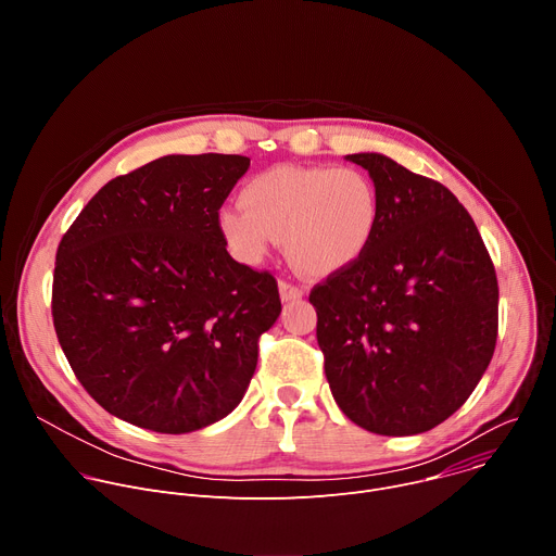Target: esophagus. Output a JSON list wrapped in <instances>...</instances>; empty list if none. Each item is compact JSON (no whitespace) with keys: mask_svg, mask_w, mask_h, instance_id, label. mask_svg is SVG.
Segmentation results:
<instances>
[{"mask_svg":"<svg viewBox=\"0 0 556 556\" xmlns=\"http://www.w3.org/2000/svg\"><path fill=\"white\" fill-rule=\"evenodd\" d=\"M279 296L281 301H294L303 296V288L290 283V281H279Z\"/></svg>","mask_w":556,"mask_h":556,"instance_id":"obj_1","label":"esophagus"}]
</instances>
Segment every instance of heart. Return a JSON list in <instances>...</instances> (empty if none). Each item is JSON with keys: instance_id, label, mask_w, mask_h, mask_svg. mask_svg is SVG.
I'll use <instances>...</instances> for the list:
<instances>
[{"instance_id": "heart-1", "label": "heart", "mask_w": 556, "mask_h": 556, "mask_svg": "<svg viewBox=\"0 0 556 556\" xmlns=\"http://www.w3.org/2000/svg\"><path fill=\"white\" fill-rule=\"evenodd\" d=\"M242 208H224L219 230L242 264H260L273 242L305 275L332 277L369 251L380 198L358 167L279 165L253 176L240 191Z\"/></svg>"}]
</instances>
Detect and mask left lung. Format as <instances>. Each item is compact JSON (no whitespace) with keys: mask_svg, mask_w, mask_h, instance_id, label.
<instances>
[{"mask_svg":"<svg viewBox=\"0 0 556 556\" xmlns=\"http://www.w3.org/2000/svg\"><path fill=\"white\" fill-rule=\"evenodd\" d=\"M380 198L365 257L316 283V341L341 412L378 435L453 416L497 343L495 266L468 211L440 182L382 153H352Z\"/></svg>","mask_w":556,"mask_h":556,"instance_id":"8db88e82","label":"left lung"}]
</instances>
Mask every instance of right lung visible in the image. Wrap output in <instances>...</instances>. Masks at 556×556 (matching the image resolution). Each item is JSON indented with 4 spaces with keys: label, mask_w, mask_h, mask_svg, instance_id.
Listing matches in <instances>:
<instances>
[{
    "label": "right lung",
    "mask_w": 556,
    "mask_h": 556,
    "mask_svg": "<svg viewBox=\"0 0 556 556\" xmlns=\"http://www.w3.org/2000/svg\"><path fill=\"white\" fill-rule=\"evenodd\" d=\"M249 167L232 153L163 155L110 180L61 237L56 339L112 416L189 433L242 403L281 312L275 277L235 262L219 230Z\"/></svg>",
    "instance_id": "right-lung-1"
}]
</instances>
